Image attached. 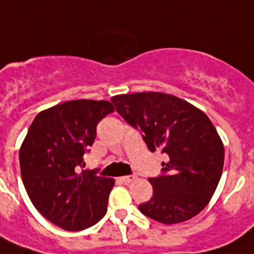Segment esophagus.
Listing matches in <instances>:
<instances>
[{
	"mask_svg": "<svg viewBox=\"0 0 254 254\" xmlns=\"http://www.w3.org/2000/svg\"><path fill=\"white\" fill-rule=\"evenodd\" d=\"M135 178H137V176H135V174H130V176H124V177H121L120 180L123 181L124 183H129V182H131V181L135 180Z\"/></svg>",
	"mask_w": 254,
	"mask_h": 254,
	"instance_id": "esophagus-1",
	"label": "esophagus"
}]
</instances>
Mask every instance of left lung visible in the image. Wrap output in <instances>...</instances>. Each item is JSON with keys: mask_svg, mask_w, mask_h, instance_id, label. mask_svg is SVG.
Returning a JSON list of instances; mask_svg holds the SVG:
<instances>
[{"mask_svg": "<svg viewBox=\"0 0 254 254\" xmlns=\"http://www.w3.org/2000/svg\"><path fill=\"white\" fill-rule=\"evenodd\" d=\"M124 120L142 134L151 152L168 156L161 174L148 178L153 195L140 213L165 225L185 222L209 203L222 176V140L203 111L164 93L111 98Z\"/></svg>", "mask_w": 254, "mask_h": 254, "instance_id": "8db88e82", "label": "left lung"}]
</instances>
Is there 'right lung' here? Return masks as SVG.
I'll return each instance as SVG.
<instances>
[{
    "label": "right lung",
    "mask_w": 254,
    "mask_h": 254,
    "mask_svg": "<svg viewBox=\"0 0 254 254\" xmlns=\"http://www.w3.org/2000/svg\"><path fill=\"white\" fill-rule=\"evenodd\" d=\"M107 101H68L35 117L20 151L25 191L42 216L67 231H80L107 213L112 178L82 170L98 123L114 112Z\"/></svg>",
    "instance_id": "obj_1"
}]
</instances>
